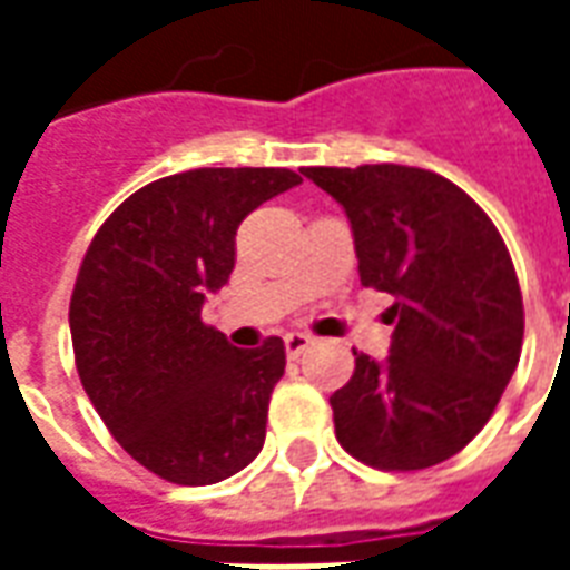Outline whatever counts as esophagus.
Masks as SVG:
<instances>
[{
  "instance_id": "1",
  "label": "esophagus",
  "mask_w": 570,
  "mask_h": 570,
  "mask_svg": "<svg viewBox=\"0 0 570 570\" xmlns=\"http://www.w3.org/2000/svg\"><path fill=\"white\" fill-rule=\"evenodd\" d=\"M311 345V335L308 333H286L284 335V347H286V357H302Z\"/></svg>"
}]
</instances>
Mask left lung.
Instances as JSON below:
<instances>
[{"instance_id": "8db88e82", "label": "left lung", "mask_w": 570, "mask_h": 570, "mask_svg": "<svg viewBox=\"0 0 570 570\" xmlns=\"http://www.w3.org/2000/svg\"><path fill=\"white\" fill-rule=\"evenodd\" d=\"M345 210L360 284L394 296L391 354H357L330 396L335 436L379 470H424L485 428L522 354V293L476 200L403 164L305 167Z\"/></svg>"}]
</instances>
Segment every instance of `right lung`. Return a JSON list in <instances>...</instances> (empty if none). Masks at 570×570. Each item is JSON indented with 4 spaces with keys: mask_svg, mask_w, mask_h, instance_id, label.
<instances>
[{
    "mask_svg": "<svg viewBox=\"0 0 570 570\" xmlns=\"http://www.w3.org/2000/svg\"><path fill=\"white\" fill-rule=\"evenodd\" d=\"M302 176L198 167L134 191L94 235L72 302L76 370L121 449L176 485H213L262 452L284 342L240 351L200 321L228 284L244 216Z\"/></svg>",
    "mask_w": 570,
    "mask_h": 570,
    "instance_id": "add662e5",
    "label": "right lung"
}]
</instances>
